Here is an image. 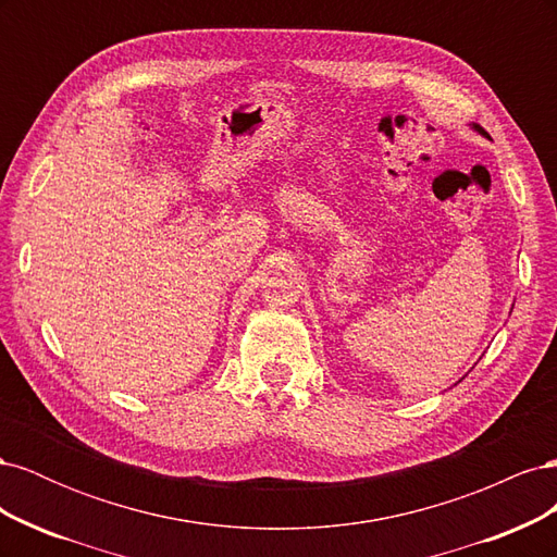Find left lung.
Returning a JSON list of instances; mask_svg holds the SVG:
<instances>
[{"mask_svg":"<svg viewBox=\"0 0 557 557\" xmlns=\"http://www.w3.org/2000/svg\"><path fill=\"white\" fill-rule=\"evenodd\" d=\"M481 132H483V127H481ZM483 134H485V132H483Z\"/></svg>","mask_w":557,"mask_h":557,"instance_id":"left-lung-1","label":"left lung"}]
</instances>
